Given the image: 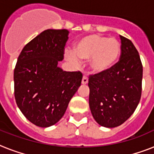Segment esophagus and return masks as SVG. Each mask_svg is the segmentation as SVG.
Returning a JSON list of instances; mask_svg holds the SVG:
<instances>
[{
	"instance_id": "1",
	"label": "esophagus",
	"mask_w": 154,
	"mask_h": 154,
	"mask_svg": "<svg viewBox=\"0 0 154 154\" xmlns=\"http://www.w3.org/2000/svg\"><path fill=\"white\" fill-rule=\"evenodd\" d=\"M88 82H89V80H88L87 77L84 76V77H83V78H82V84L84 85H87V84H88Z\"/></svg>"
}]
</instances>
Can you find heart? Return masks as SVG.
<instances>
[{
  "label": "heart",
  "mask_w": 154,
  "mask_h": 154,
  "mask_svg": "<svg viewBox=\"0 0 154 154\" xmlns=\"http://www.w3.org/2000/svg\"><path fill=\"white\" fill-rule=\"evenodd\" d=\"M122 53L120 42L115 38L98 34L81 37L73 45V53L66 56L68 60L77 63L78 60H89V65L94 74H101L112 69Z\"/></svg>",
  "instance_id": "obj_1"
}]
</instances>
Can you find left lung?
Returning a JSON list of instances; mask_svg holds the SVG:
<instances>
[{"mask_svg":"<svg viewBox=\"0 0 154 154\" xmlns=\"http://www.w3.org/2000/svg\"><path fill=\"white\" fill-rule=\"evenodd\" d=\"M122 55L112 69L90 76L89 108L100 125L114 128L123 124L137 107L141 96L143 68L131 41L120 36Z\"/></svg>","mask_w":154,"mask_h":154,"instance_id":"8db88e82","label":"left lung"}]
</instances>
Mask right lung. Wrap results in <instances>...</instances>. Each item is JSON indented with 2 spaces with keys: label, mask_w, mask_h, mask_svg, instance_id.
<instances>
[{
  "label": "right lung",
  "mask_w": 154,
  "mask_h": 154,
  "mask_svg": "<svg viewBox=\"0 0 154 154\" xmlns=\"http://www.w3.org/2000/svg\"><path fill=\"white\" fill-rule=\"evenodd\" d=\"M67 29H47L20 52L14 69V95L24 116L46 128L61 119L81 86V72H66L58 66L64 58Z\"/></svg>",
  "instance_id": "right-lung-1"
}]
</instances>
